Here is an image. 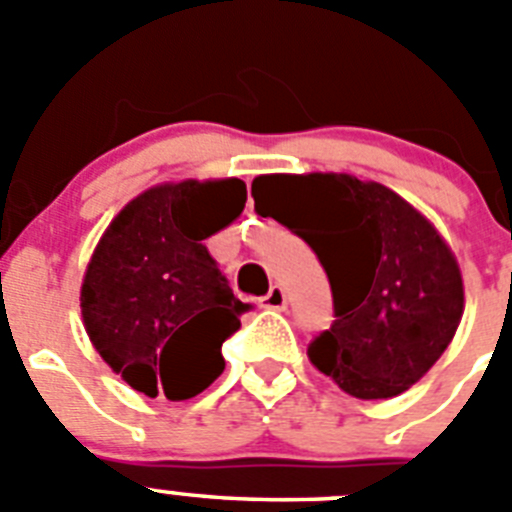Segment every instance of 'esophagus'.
I'll return each instance as SVG.
<instances>
[{"instance_id":"1","label":"esophagus","mask_w":512,"mask_h":512,"mask_svg":"<svg viewBox=\"0 0 512 512\" xmlns=\"http://www.w3.org/2000/svg\"><path fill=\"white\" fill-rule=\"evenodd\" d=\"M261 307L264 310H284L287 307V295H284V289L279 284L269 289V295L261 297Z\"/></svg>"}]
</instances>
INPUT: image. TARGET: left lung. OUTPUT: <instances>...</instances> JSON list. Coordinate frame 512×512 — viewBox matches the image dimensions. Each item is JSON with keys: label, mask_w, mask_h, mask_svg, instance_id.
<instances>
[{"label": "left lung", "mask_w": 512, "mask_h": 512, "mask_svg": "<svg viewBox=\"0 0 512 512\" xmlns=\"http://www.w3.org/2000/svg\"><path fill=\"white\" fill-rule=\"evenodd\" d=\"M251 197L318 253L330 279L336 320L307 348L312 364L359 400L410 390L464 312L459 264L431 220L351 174H264Z\"/></svg>", "instance_id": "obj_1"}]
</instances>
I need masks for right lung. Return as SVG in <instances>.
<instances>
[{"mask_svg":"<svg viewBox=\"0 0 512 512\" xmlns=\"http://www.w3.org/2000/svg\"><path fill=\"white\" fill-rule=\"evenodd\" d=\"M243 207L241 179H184L138 194L102 233L81 282V318L133 390L179 402L223 374V341L251 305L233 295L202 241Z\"/></svg>","mask_w":512,"mask_h":512,"instance_id":"right-lung-1","label":"right lung"}]
</instances>
